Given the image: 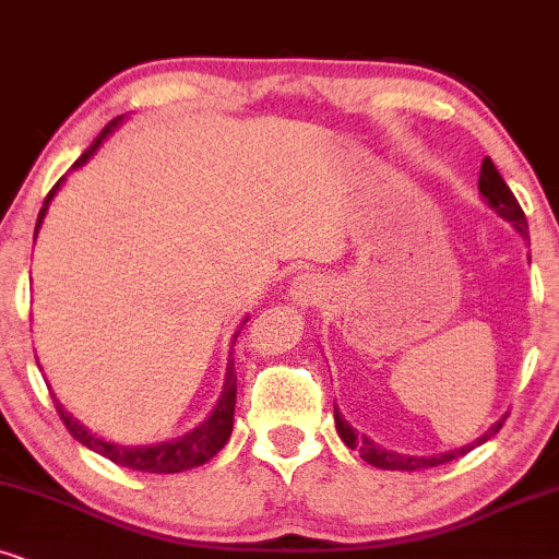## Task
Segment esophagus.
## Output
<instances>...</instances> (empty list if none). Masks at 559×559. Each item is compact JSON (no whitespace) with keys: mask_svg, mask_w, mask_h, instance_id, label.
I'll return each mask as SVG.
<instances>
[{"mask_svg":"<svg viewBox=\"0 0 559 559\" xmlns=\"http://www.w3.org/2000/svg\"><path fill=\"white\" fill-rule=\"evenodd\" d=\"M324 294H326V288H324L322 281L317 278V275H299V278H296L294 286H292L294 301L304 309L314 307V304L322 299Z\"/></svg>","mask_w":559,"mask_h":559,"instance_id":"esophagus-1","label":"esophagus"}]
</instances>
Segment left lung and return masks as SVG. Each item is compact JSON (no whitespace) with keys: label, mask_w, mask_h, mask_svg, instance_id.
Here are the masks:
<instances>
[{"label":"left lung","mask_w":559,"mask_h":559,"mask_svg":"<svg viewBox=\"0 0 559 559\" xmlns=\"http://www.w3.org/2000/svg\"><path fill=\"white\" fill-rule=\"evenodd\" d=\"M478 189H480L483 199H486V204L490 206V210H496L498 217H503L506 222H511V225L519 229V235H522L524 240H526V237H530V227H526V217H524L522 206H519L516 197H513L509 186H506V181L501 178V174H498V168L493 166V160H490V158H483V163H480ZM503 421L506 419L496 421L493 427L486 431V435L478 437V440L471 442V444H465V448L442 452V455H435V457H412V455H399V452L383 450L381 444L370 442L368 437L357 435V431L349 427L345 419H342V414L337 412V408H334V427H337V435L342 437V442H345L349 450L360 452V457L366 460L368 465L383 467V471H421V467H437V465L450 463V460L463 457L471 450L478 448V444L488 442L490 437H493L496 431L503 427Z\"/></svg>","instance_id":"8db88e82"}]
</instances>
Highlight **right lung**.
<instances>
[{
  "label": "right lung",
  "mask_w": 559,
  "mask_h": 559,
  "mask_svg": "<svg viewBox=\"0 0 559 559\" xmlns=\"http://www.w3.org/2000/svg\"><path fill=\"white\" fill-rule=\"evenodd\" d=\"M119 117L111 119V122L104 128L99 135L92 145L86 147L84 155L73 163V168L84 166V163L92 158L96 153V147L102 145V140L109 135L111 130L117 128ZM63 181V178H61ZM58 181L53 189L48 191L46 197V204H43L40 214H37V225H35V235L37 229H40V222L46 217L48 212V204L50 199L56 197ZM240 334V332H237ZM237 334L233 340V347L237 342ZM235 396H237V373H235V357H229L227 362V378H225V389H222V396L217 401V406H214L212 416L206 421L199 424L197 429L189 431V435H183L181 440H170V442H160V444H151V448H119V444H111V442H104L99 437L92 435L86 427H81V424L73 419L71 414H66L61 404H56V412L61 416L63 427L71 431L73 440H79L81 444H86L88 450L99 452L102 457L111 460L115 465H122V467H130V471H143V473H181V471H189V467H197V465H204L206 460H212L217 452L225 448L229 435H233V421H235Z\"/></svg>",
  "instance_id": "1"
}]
</instances>
